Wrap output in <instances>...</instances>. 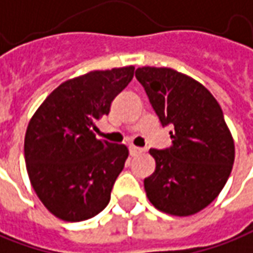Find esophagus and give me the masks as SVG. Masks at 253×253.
<instances>
[{"instance_id":"1","label":"esophagus","mask_w":253,"mask_h":253,"mask_svg":"<svg viewBox=\"0 0 253 253\" xmlns=\"http://www.w3.org/2000/svg\"><path fill=\"white\" fill-rule=\"evenodd\" d=\"M128 151H130V155L135 156V155H138V154H141L144 149L138 148V147H134V145H130V147H128Z\"/></svg>"}]
</instances>
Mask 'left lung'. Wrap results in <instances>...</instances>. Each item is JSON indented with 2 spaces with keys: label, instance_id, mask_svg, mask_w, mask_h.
I'll return each mask as SVG.
<instances>
[{
  "label": "left lung",
  "instance_id": "8db88e82",
  "mask_svg": "<svg viewBox=\"0 0 253 253\" xmlns=\"http://www.w3.org/2000/svg\"><path fill=\"white\" fill-rule=\"evenodd\" d=\"M162 126L171 125V145L149 149L155 171L144 180L149 202L161 212L191 216L205 209L227 183L234 140L219 102L208 88L170 68L135 70Z\"/></svg>",
  "mask_w": 253,
  "mask_h": 253
}]
</instances>
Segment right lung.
Here are the masks:
<instances>
[{
  "instance_id": "add662e5",
  "label": "right lung",
  "mask_w": 253,
  "mask_h": 253,
  "mask_svg": "<svg viewBox=\"0 0 253 253\" xmlns=\"http://www.w3.org/2000/svg\"><path fill=\"white\" fill-rule=\"evenodd\" d=\"M134 76V66L66 80L40 105L25 137L27 174L37 197L65 221L94 217L109 204L128 149L98 140L95 120Z\"/></svg>"
}]
</instances>
